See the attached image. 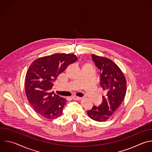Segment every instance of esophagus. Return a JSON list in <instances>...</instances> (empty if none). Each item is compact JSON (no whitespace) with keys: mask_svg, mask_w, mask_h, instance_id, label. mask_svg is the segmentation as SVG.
Returning a JSON list of instances; mask_svg holds the SVG:
<instances>
[{"mask_svg":"<svg viewBox=\"0 0 152 152\" xmlns=\"http://www.w3.org/2000/svg\"><path fill=\"white\" fill-rule=\"evenodd\" d=\"M73 99H75V100H80L82 99L81 97H79V96H72Z\"/></svg>","mask_w":152,"mask_h":152,"instance_id":"esophagus-1","label":"esophagus"}]
</instances>
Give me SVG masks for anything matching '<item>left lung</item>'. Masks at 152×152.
Instances as JSON below:
<instances>
[{
  "instance_id": "1",
  "label": "left lung",
  "mask_w": 152,
  "mask_h": 152,
  "mask_svg": "<svg viewBox=\"0 0 152 152\" xmlns=\"http://www.w3.org/2000/svg\"><path fill=\"white\" fill-rule=\"evenodd\" d=\"M92 60L100 70L99 84L106 94L103 102L87 111L88 116L97 122L108 120L120 106L125 96L126 80L121 69L109 58L93 54Z\"/></svg>"
}]
</instances>
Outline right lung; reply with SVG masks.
Here are the masks:
<instances>
[{
    "mask_svg": "<svg viewBox=\"0 0 152 152\" xmlns=\"http://www.w3.org/2000/svg\"><path fill=\"white\" fill-rule=\"evenodd\" d=\"M73 54H55L32 62L25 77V92L31 107L45 118L56 119L62 115L67 99L52 91L53 82L67 66L76 61Z\"/></svg>",
    "mask_w": 152,
    "mask_h": 152,
    "instance_id": "add662e5",
    "label": "right lung"
}]
</instances>
